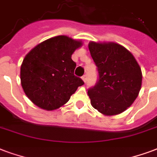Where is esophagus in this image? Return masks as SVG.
<instances>
[{
  "label": "esophagus",
  "instance_id": "34e87169",
  "mask_svg": "<svg viewBox=\"0 0 157 157\" xmlns=\"http://www.w3.org/2000/svg\"><path fill=\"white\" fill-rule=\"evenodd\" d=\"M82 79H83V81L85 83L86 81H87V75H83V77H82Z\"/></svg>",
  "mask_w": 157,
  "mask_h": 157
}]
</instances>
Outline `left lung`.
Listing matches in <instances>:
<instances>
[{"label": "left lung", "mask_w": 157, "mask_h": 157, "mask_svg": "<svg viewBox=\"0 0 157 157\" xmlns=\"http://www.w3.org/2000/svg\"><path fill=\"white\" fill-rule=\"evenodd\" d=\"M88 49L99 75L96 85L88 91L91 105L105 116L122 113L141 90L142 74L137 61L115 42L90 41Z\"/></svg>", "instance_id": "left-lung-1"}]
</instances>
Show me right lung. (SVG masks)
I'll list each match as a JSON object with an SVG mask.
<instances>
[{
	"instance_id": "add662e5",
	"label": "right lung",
	"mask_w": 157,
	"mask_h": 157,
	"mask_svg": "<svg viewBox=\"0 0 157 157\" xmlns=\"http://www.w3.org/2000/svg\"><path fill=\"white\" fill-rule=\"evenodd\" d=\"M83 42L59 35L38 44L25 55L21 66V83L25 94L39 108L47 111L64 105L79 86L74 75L72 55Z\"/></svg>"
}]
</instances>
